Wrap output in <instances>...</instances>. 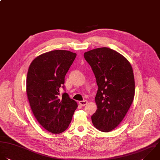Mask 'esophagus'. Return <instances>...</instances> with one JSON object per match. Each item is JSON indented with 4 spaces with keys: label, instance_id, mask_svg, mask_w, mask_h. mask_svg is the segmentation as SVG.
I'll use <instances>...</instances> for the list:
<instances>
[{
    "label": "esophagus",
    "instance_id": "obj_1",
    "mask_svg": "<svg viewBox=\"0 0 160 160\" xmlns=\"http://www.w3.org/2000/svg\"><path fill=\"white\" fill-rule=\"evenodd\" d=\"M88 103V101L87 100H83V101H80L79 102V104L81 105V106H85Z\"/></svg>",
    "mask_w": 160,
    "mask_h": 160
}]
</instances>
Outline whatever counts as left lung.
<instances>
[{"label":"left lung","mask_w":160,"mask_h":160,"mask_svg":"<svg viewBox=\"0 0 160 160\" xmlns=\"http://www.w3.org/2000/svg\"><path fill=\"white\" fill-rule=\"evenodd\" d=\"M98 87L97 110L92 116L94 127L103 132L115 128L128 112L135 96V79L131 64L122 55L107 47L84 53Z\"/></svg>","instance_id":"1"}]
</instances>
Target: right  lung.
<instances>
[{
	"label": "right lung",
	"mask_w": 160,
	"mask_h": 160,
	"mask_svg": "<svg viewBox=\"0 0 160 160\" xmlns=\"http://www.w3.org/2000/svg\"><path fill=\"white\" fill-rule=\"evenodd\" d=\"M77 54L57 50L35 58L28 68L27 94L32 111L38 123L52 133H61L68 127L78 107L66 92L65 77Z\"/></svg>",
	"instance_id": "right-lung-1"
}]
</instances>
